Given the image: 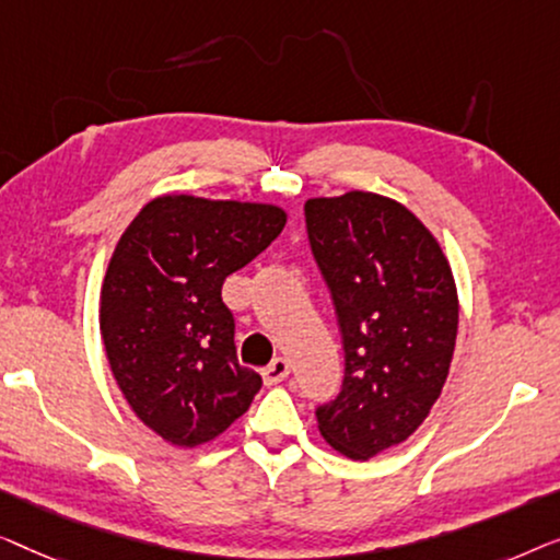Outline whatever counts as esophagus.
Listing matches in <instances>:
<instances>
[{
  "label": "esophagus",
  "instance_id": "obj_1",
  "mask_svg": "<svg viewBox=\"0 0 560 560\" xmlns=\"http://www.w3.org/2000/svg\"><path fill=\"white\" fill-rule=\"evenodd\" d=\"M261 375H264V383L266 385H277V383H281L283 377L289 375V360L287 358H273L269 365H266L264 370H261Z\"/></svg>",
  "mask_w": 560,
  "mask_h": 560
}]
</instances>
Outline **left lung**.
I'll return each mask as SVG.
<instances>
[{
  "label": "left lung",
  "instance_id": "left-lung-1",
  "mask_svg": "<svg viewBox=\"0 0 560 560\" xmlns=\"http://www.w3.org/2000/svg\"><path fill=\"white\" fill-rule=\"evenodd\" d=\"M304 218L345 350L319 434L365 462L411 436L441 396L459 325L452 266L429 228L383 195L312 198Z\"/></svg>",
  "mask_w": 560,
  "mask_h": 560
}]
</instances>
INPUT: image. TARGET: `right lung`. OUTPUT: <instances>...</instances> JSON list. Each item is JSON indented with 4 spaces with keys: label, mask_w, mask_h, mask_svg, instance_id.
I'll return each mask as SVG.
<instances>
[{
    "label": "right lung",
    "mask_w": 560,
    "mask_h": 560,
    "mask_svg": "<svg viewBox=\"0 0 560 560\" xmlns=\"http://www.w3.org/2000/svg\"><path fill=\"white\" fill-rule=\"evenodd\" d=\"M283 225L277 205L162 195L116 243L98 312L106 358L137 419L170 444L220 436L261 388L235 355L220 289Z\"/></svg>",
    "instance_id": "1"
}]
</instances>
